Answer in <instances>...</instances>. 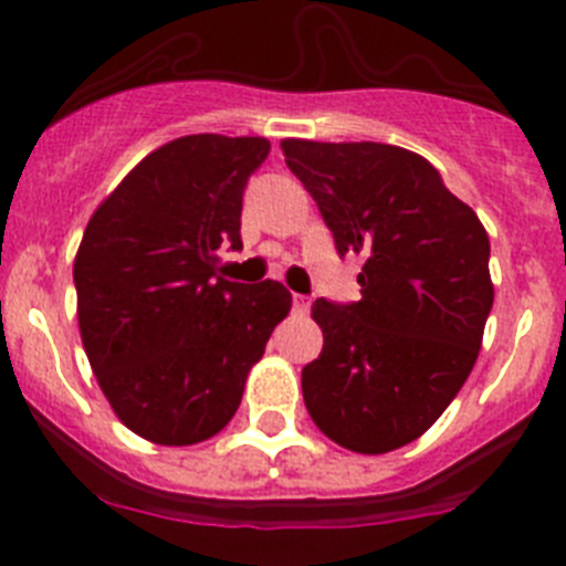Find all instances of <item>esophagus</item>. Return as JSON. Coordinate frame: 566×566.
Wrapping results in <instances>:
<instances>
[{
    "mask_svg": "<svg viewBox=\"0 0 566 566\" xmlns=\"http://www.w3.org/2000/svg\"><path fill=\"white\" fill-rule=\"evenodd\" d=\"M308 306H312V300H308L306 294H292V308H294V314H306Z\"/></svg>",
    "mask_w": 566,
    "mask_h": 566,
    "instance_id": "esophagus-1",
    "label": "esophagus"
}]
</instances>
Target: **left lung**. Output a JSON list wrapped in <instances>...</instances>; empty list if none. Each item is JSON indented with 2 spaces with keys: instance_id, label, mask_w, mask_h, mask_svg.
Returning a JSON list of instances; mask_svg holds the SVG:
<instances>
[{
  "instance_id": "left-lung-1",
  "label": "left lung",
  "mask_w": 566,
  "mask_h": 566,
  "mask_svg": "<svg viewBox=\"0 0 566 566\" xmlns=\"http://www.w3.org/2000/svg\"><path fill=\"white\" fill-rule=\"evenodd\" d=\"M337 252L363 254V297L314 300L323 354L303 368L314 424L354 453L422 437L464 385L493 308L490 240L431 161L377 142H280Z\"/></svg>"
}]
</instances>
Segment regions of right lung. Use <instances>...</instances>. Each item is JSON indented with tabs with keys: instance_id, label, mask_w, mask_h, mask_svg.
<instances>
[{
	"instance_id": "right-lung-1",
	"label": "right lung",
	"mask_w": 566,
	"mask_h": 566,
	"mask_svg": "<svg viewBox=\"0 0 566 566\" xmlns=\"http://www.w3.org/2000/svg\"><path fill=\"white\" fill-rule=\"evenodd\" d=\"M266 138L184 135L98 203L73 263L78 332L115 417L155 444H198L238 411L252 365L292 308L277 280L218 274L240 249L249 175Z\"/></svg>"
}]
</instances>
